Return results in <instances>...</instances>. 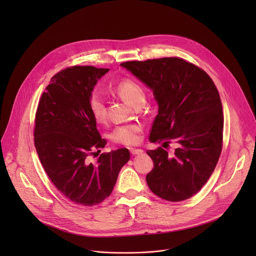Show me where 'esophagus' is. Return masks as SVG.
<instances>
[{"label": "esophagus", "mask_w": 256, "mask_h": 256, "mask_svg": "<svg viewBox=\"0 0 256 256\" xmlns=\"http://www.w3.org/2000/svg\"><path fill=\"white\" fill-rule=\"evenodd\" d=\"M130 154L132 155H140V154H142V150H140V149H134V148H132L130 150Z\"/></svg>", "instance_id": "34e87169"}]
</instances>
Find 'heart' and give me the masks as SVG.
I'll return each instance as SVG.
<instances>
[{"label": "heart", "mask_w": 256, "mask_h": 256, "mask_svg": "<svg viewBox=\"0 0 256 256\" xmlns=\"http://www.w3.org/2000/svg\"><path fill=\"white\" fill-rule=\"evenodd\" d=\"M114 89L116 93L128 104L136 106L138 104L144 103L146 93L142 86L132 79H122L116 86ZM88 107L89 110L97 122H102L106 118V105L101 94L93 90L88 97ZM140 132V126L138 124H126L118 126L110 132V140L116 144L132 146L138 142V132Z\"/></svg>", "instance_id": "heart-1"}]
</instances>
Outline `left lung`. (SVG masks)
<instances>
[{
  "label": "left lung",
  "instance_id": "1",
  "mask_svg": "<svg viewBox=\"0 0 256 256\" xmlns=\"http://www.w3.org/2000/svg\"><path fill=\"white\" fill-rule=\"evenodd\" d=\"M120 66L153 90L159 108L149 140L178 144L173 155L161 147L147 151L154 162L146 176L149 188L168 202L192 198L222 152L224 116L216 85L202 68L176 56Z\"/></svg>",
  "mask_w": 256,
  "mask_h": 256
}]
</instances>
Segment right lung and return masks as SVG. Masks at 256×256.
<instances>
[{
	"instance_id": "add662e5",
	"label": "right lung",
	"mask_w": 256,
	"mask_h": 256,
	"mask_svg": "<svg viewBox=\"0 0 256 256\" xmlns=\"http://www.w3.org/2000/svg\"><path fill=\"white\" fill-rule=\"evenodd\" d=\"M108 70L92 66L60 70L35 114L34 144L42 167L54 186L76 204L95 206L110 196L122 167L130 160L128 150L122 148L90 161L106 140L96 128L88 97Z\"/></svg>"
}]
</instances>
